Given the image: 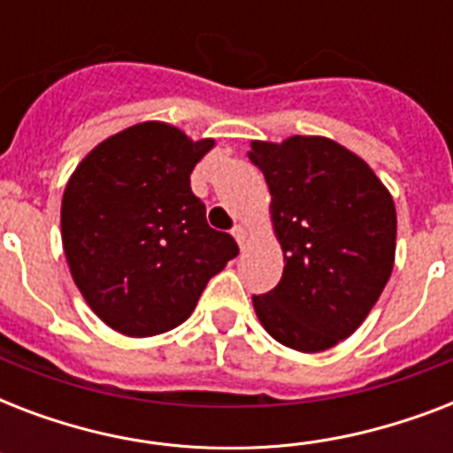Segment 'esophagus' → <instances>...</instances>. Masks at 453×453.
Masks as SVG:
<instances>
[{
	"label": "esophagus",
	"instance_id": "1",
	"mask_svg": "<svg viewBox=\"0 0 453 453\" xmlns=\"http://www.w3.org/2000/svg\"><path fill=\"white\" fill-rule=\"evenodd\" d=\"M233 237H234V240H237L240 249H244V244H247V237H249L247 227H244V226H234L233 227Z\"/></svg>",
	"mask_w": 453,
	"mask_h": 453
}]
</instances>
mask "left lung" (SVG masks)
I'll return each mask as SVG.
<instances>
[{
    "mask_svg": "<svg viewBox=\"0 0 453 453\" xmlns=\"http://www.w3.org/2000/svg\"><path fill=\"white\" fill-rule=\"evenodd\" d=\"M270 190L282 280L254 296L263 329L298 352L348 338L379 301L395 265L393 195L369 164L324 136L251 141Z\"/></svg>",
    "mask_w": 453,
    "mask_h": 453,
    "instance_id": "8db88e82",
    "label": "left lung"
}]
</instances>
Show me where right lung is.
Masks as SVG:
<instances>
[{
	"mask_svg": "<svg viewBox=\"0 0 453 453\" xmlns=\"http://www.w3.org/2000/svg\"><path fill=\"white\" fill-rule=\"evenodd\" d=\"M216 141H192L166 122H141L105 138L67 180L60 237L88 308L124 336L176 329L206 282L240 254L206 223L190 190L195 164Z\"/></svg>",
	"mask_w": 453,
	"mask_h": 453,
	"instance_id": "right-lung-1",
	"label": "right lung"
}]
</instances>
